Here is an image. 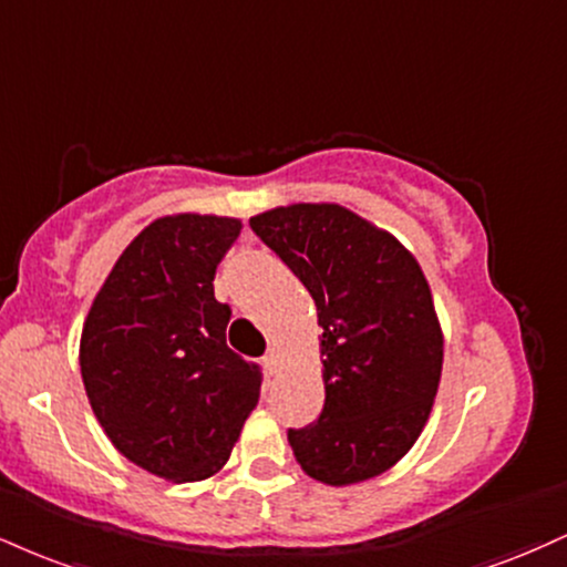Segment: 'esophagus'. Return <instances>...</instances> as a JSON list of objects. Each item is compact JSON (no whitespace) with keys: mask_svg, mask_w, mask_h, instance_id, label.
Masks as SVG:
<instances>
[{"mask_svg":"<svg viewBox=\"0 0 567 567\" xmlns=\"http://www.w3.org/2000/svg\"><path fill=\"white\" fill-rule=\"evenodd\" d=\"M264 361H266V367H269V372L277 374L279 370H282V361H279V351H275V349L266 353Z\"/></svg>","mask_w":567,"mask_h":567,"instance_id":"34e87169","label":"esophagus"}]
</instances>
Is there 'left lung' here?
I'll use <instances>...</instances> for the list:
<instances>
[{
  "mask_svg": "<svg viewBox=\"0 0 567 567\" xmlns=\"http://www.w3.org/2000/svg\"><path fill=\"white\" fill-rule=\"evenodd\" d=\"M317 303L324 409L288 441L309 478H378L420 439L439 393L443 330L417 258L338 203L250 216Z\"/></svg>",
  "mask_w": 567,
  "mask_h": 567,
  "instance_id": "1",
  "label": "left lung"
}]
</instances>
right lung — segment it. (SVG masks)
<instances>
[{
    "label": "right lung",
    "mask_w": 567,
    "mask_h": 567,
    "mask_svg": "<svg viewBox=\"0 0 567 567\" xmlns=\"http://www.w3.org/2000/svg\"><path fill=\"white\" fill-rule=\"evenodd\" d=\"M243 221H150L105 277L79 343L86 399L128 462L172 483L227 465L261 393V372L227 349L229 306L214 275Z\"/></svg>",
    "instance_id": "1"
}]
</instances>
